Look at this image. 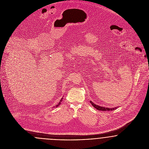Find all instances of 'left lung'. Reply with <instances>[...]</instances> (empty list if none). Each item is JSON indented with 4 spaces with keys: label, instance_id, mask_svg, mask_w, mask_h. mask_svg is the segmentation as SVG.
<instances>
[{
    "label": "left lung",
    "instance_id": "1",
    "mask_svg": "<svg viewBox=\"0 0 149 149\" xmlns=\"http://www.w3.org/2000/svg\"><path fill=\"white\" fill-rule=\"evenodd\" d=\"M91 104L93 106V107H95V108H96L97 109L99 110V111H113L114 109H116L117 107H115V108H107V107H103L99 106L98 105H96L95 104H94L92 102L90 101Z\"/></svg>",
    "mask_w": 149,
    "mask_h": 149
}]
</instances>
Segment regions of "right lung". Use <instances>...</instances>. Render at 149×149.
<instances>
[{
  "instance_id": "add662e5",
  "label": "right lung",
  "mask_w": 149,
  "mask_h": 149,
  "mask_svg": "<svg viewBox=\"0 0 149 149\" xmlns=\"http://www.w3.org/2000/svg\"><path fill=\"white\" fill-rule=\"evenodd\" d=\"M63 100V97H62V98H61V99L60 100V102L58 103V104H57L56 106H54V107H57L59 106H60V104H61V102H62Z\"/></svg>"
}]
</instances>
